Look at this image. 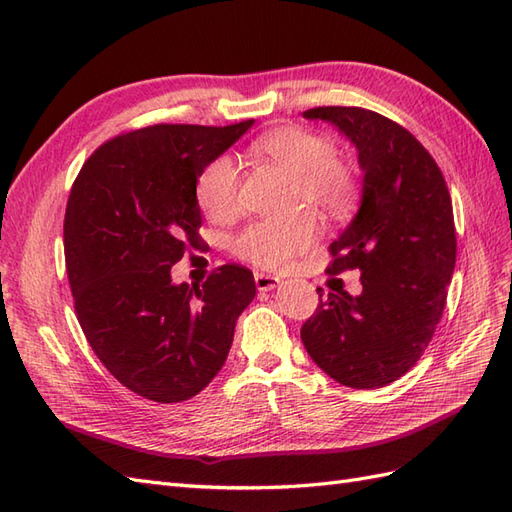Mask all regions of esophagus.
Here are the masks:
<instances>
[{"mask_svg": "<svg viewBox=\"0 0 512 512\" xmlns=\"http://www.w3.org/2000/svg\"><path fill=\"white\" fill-rule=\"evenodd\" d=\"M254 280H256V289L258 291H273L280 286V278L278 276H271V273H254Z\"/></svg>", "mask_w": 512, "mask_h": 512, "instance_id": "obj_1", "label": "esophagus"}]
</instances>
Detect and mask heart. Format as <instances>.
Instances as JSON below:
<instances>
[{
	"label": "heart",
	"mask_w": 512,
	"mask_h": 512,
	"mask_svg": "<svg viewBox=\"0 0 512 512\" xmlns=\"http://www.w3.org/2000/svg\"><path fill=\"white\" fill-rule=\"evenodd\" d=\"M254 152L278 162L297 180V204H308L326 215H341L350 208L356 182L350 167L336 160L330 139L304 128H280L254 141ZM241 169L232 156L210 160L197 178V202L213 221L239 215ZM319 226L310 213L286 219H258L232 239L236 258L263 269H278L317 239Z\"/></svg>",
	"instance_id": "b5f03b06"
}]
</instances>
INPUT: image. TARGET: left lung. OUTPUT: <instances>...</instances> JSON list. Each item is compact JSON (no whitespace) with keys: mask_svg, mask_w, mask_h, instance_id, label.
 <instances>
[{"mask_svg":"<svg viewBox=\"0 0 512 512\" xmlns=\"http://www.w3.org/2000/svg\"><path fill=\"white\" fill-rule=\"evenodd\" d=\"M304 119L328 121L356 147L363 195L332 249L330 273L360 271V295L319 293L302 341L315 365L352 389L402 378L439 323L456 265L452 199L441 169L413 134L378 112L323 106Z\"/></svg>","mask_w":512,"mask_h":512,"instance_id":"8db88e82","label":"left lung"}]
</instances>
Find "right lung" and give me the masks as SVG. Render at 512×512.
I'll return each mask as SVG.
<instances>
[{
	"instance_id": "1",
	"label": "right lung",
	"mask_w": 512,
	"mask_h": 512,
	"mask_svg": "<svg viewBox=\"0 0 512 512\" xmlns=\"http://www.w3.org/2000/svg\"><path fill=\"white\" fill-rule=\"evenodd\" d=\"M254 119L226 128L158 123L115 136L84 162L65 213V258L86 341L136 395L191 400L228 358L252 271L223 265L202 286L171 280L199 247L197 178Z\"/></svg>"
}]
</instances>
